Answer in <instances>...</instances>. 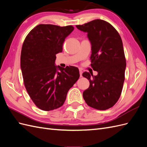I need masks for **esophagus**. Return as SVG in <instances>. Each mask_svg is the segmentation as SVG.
I'll list each match as a JSON object with an SVG mask.
<instances>
[{
  "instance_id": "esophagus-1",
  "label": "esophagus",
  "mask_w": 147,
  "mask_h": 147,
  "mask_svg": "<svg viewBox=\"0 0 147 147\" xmlns=\"http://www.w3.org/2000/svg\"><path fill=\"white\" fill-rule=\"evenodd\" d=\"M80 77H82V74H83V71L82 70H80Z\"/></svg>"
}]
</instances>
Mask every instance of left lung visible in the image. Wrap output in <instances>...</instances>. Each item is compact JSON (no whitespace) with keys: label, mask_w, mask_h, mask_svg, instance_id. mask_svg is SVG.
I'll return each instance as SVG.
<instances>
[{"label":"left lung","mask_w":147,"mask_h":147,"mask_svg":"<svg viewBox=\"0 0 147 147\" xmlns=\"http://www.w3.org/2000/svg\"><path fill=\"white\" fill-rule=\"evenodd\" d=\"M76 27L88 33L91 43V66L98 73L96 76L87 72L82 74L90 84L83 93V99L92 108L109 109L118 100L125 79L126 63L121 38L104 20L97 19Z\"/></svg>","instance_id":"1"}]
</instances>
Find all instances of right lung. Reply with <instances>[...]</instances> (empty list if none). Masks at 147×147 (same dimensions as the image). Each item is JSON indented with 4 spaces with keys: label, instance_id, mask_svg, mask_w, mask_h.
Returning <instances> with one entry per match:
<instances>
[{
    "label": "right lung",
    "instance_id": "right-lung-1",
    "mask_svg": "<svg viewBox=\"0 0 147 147\" xmlns=\"http://www.w3.org/2000/svg\"><path fill=\"white\" fill-rule=\"evenodd\" d=\"M72 26L39 24L26 36L21 53V69L25 88L35 105L44 111L60 107L80 77L76 67L55 65L56 55L63 51ZM59 69V72L57 69Z\"/></svg>",
    "mask_w": 147,
    "mask_h": 147
}]
</instances>
